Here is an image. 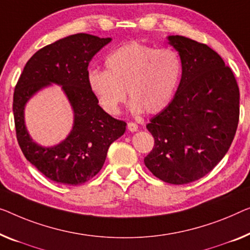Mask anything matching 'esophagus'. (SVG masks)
Masks as SVG:
<instances>
[{"mask_svg": "<svg viewBox=\"0 0 250 250\" xmlns=\"http://www.w3.org/2000/svg\"><path fill=\"white\" fill-rule=\"evenodd\" d=\"M128 129H129V131L135 132V131H137V130H138V125L136 124H133V122H129V124H128Z\"/></svg>", "mask_w": 250, "mask_h": 250, "instance_id": "1", "label": "esophagus"}]
</instances>
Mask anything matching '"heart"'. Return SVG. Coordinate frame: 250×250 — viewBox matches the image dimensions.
I'll return each instance as SVG.
<instances>
[{"instance_id": "1", "label": "heart", "mask_w": 250, "mask_h": 250, "mask_svg": "<svg viewBox=\"0 0 250 250\" xmlns=\"http://www.w3.org/2000/svg\"><path fill=\"white\" fill-rule=\"evenodd\" d=\"M104 64L105 70H91L87 82L100 105L110 114L119 113L126 89L133 112H161L172 100L183 69L175 50L136 42L112 51Z\"/></svg>"}]
</instances>
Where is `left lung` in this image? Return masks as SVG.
Returning <instances> with one entry per match:
<instances>
[{
  "label": "left lung",
  "mask_w": 250,
  "mask_h": 250,
  "mask_svg": "<svg viewBox=\"0 0 250 250\" xmlns=\"http://www.w3.org/2000/svg\"><path fill=\"white\" fill-rule=\"evenodd\" d=\"M182 78L174 99L147 125L155 139L147 168L166 183L183 185L210 173L225 157L239 121V87L213 49L183 36H169Z\"/></svg>",
  "instance_id": "8db88e82"
}]
</instances>
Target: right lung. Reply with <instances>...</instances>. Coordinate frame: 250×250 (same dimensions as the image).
Listing matches in <instances>:
<instances>
[{"mask_svg":"<svg viewBox=\"0 0 250 250\" xmlns=\"http://www.w3.org/2000/svg\"><path fill=\"white\" fill-rule=\"evenodd\" d=\"M111 42L76 33L39 49L25 64L14 88L13 114L17 139L24 157L56 183L81 185L95 176L105 162L110 145L126 124L107 114L88 86L87 67L94 55ZM51 83H58L74 111L66 139L54 147L36 144L24 125V106L31 96Z\"/></svg>","mask_w":250,"mask_h":250,"instance_id":"obj_1","label":"right lung"}]
</instances>
